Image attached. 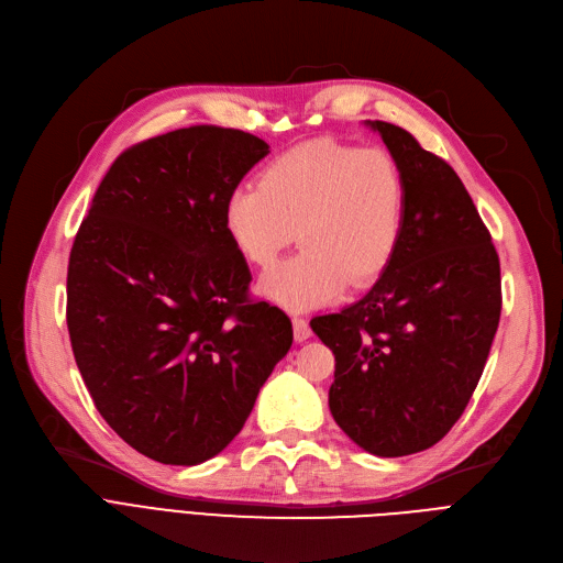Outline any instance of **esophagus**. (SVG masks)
I'll return each mask as SVG.
<instances>
[{"label":"esophagus","instance_id":"esophagus-1","mask_svg":"<svg viewBox=\"0 0 563 563\" xmlns=\"http://www.w3.org/2000/svg\"><path fill=\"white\" fill-rule=\"evenodd\" d=\"M291 327H294V340H297V342H306L312 335L310 323L303 317H294L291 319Z\"/></svg>","mask_w":563,"mask_h":563}]
</instances>
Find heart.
<instances>
[{
  "instance_id": "b5f03b06",
  "label": "heart",
  "mask_w": 563,
  "mask_h": 563,
  "mask_svg": "<svg viewBox=\"0 0 563 563\" xmlns=\"http://www.w3.org/2000/svg\"><path fill=\"white\" fill-rule=\"evenodd\" d=\"M406 205V177L388 151L312 139L276 155L260 185L232 189L223 221L236 251L262 269L299 228L303 249L260 280L266 299L299 312L388 272L404 240Z\"/></svg>"
}]
</instances>
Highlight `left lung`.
Returning a JSON list of instances; mask_svg holds the SVG:
<instances>
[{
  "instance_id": "8db88e82",
  "label": "left lung",
  "mask_w": 563,
  "mask_h": 563,
  "mask_svg": "<svg viewBox=\"0 0 563 563\" xmlns=\"http://www.w3.org/2000/svg\"><path fill=\"white\" fill-rule=\"evenodd\" d=\"M404 170L401 246L365 297L310 321L335 356L329 406L374 456L433 448L463 416L501 312L499 257L454 168L410 132L367 121Z\"/></svg>"
}]
</instances>
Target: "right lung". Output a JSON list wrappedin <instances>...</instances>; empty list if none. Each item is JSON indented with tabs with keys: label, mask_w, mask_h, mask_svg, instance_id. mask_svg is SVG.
Here are the masks:
<instances>
[{
	"label": "right lung",
	"mask_w": 563,
	"mask_h": 563,
	"mask_svg": "<svg viewBox=\"0 0 563 563\" xmlns=\"http://www.w3.org/2000/svg\"><path fill=\"white\" fill-rule=\"evenodd\" d=\"M269 155L262 139L194 125L118 157L68 262V333L107 424L166 465H198L242 431L291 346L289 317L249 301L223 210Z\"/></svg>",
	"instance_id": "1"
}]
</instances>
